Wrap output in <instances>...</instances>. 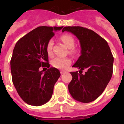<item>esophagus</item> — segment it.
I'll use <instances>...</instances> for the list:
<instances>
[{
  "label": "esophagus",
  "instance_id": "esophagus-1",
  "mask_svg": "<svg viewBox=\"0 0 124 124\" xmlns=\"http://www.w3.org/2000/svg\"><path fill=\"white\" fill-rule=\"evenodd\" d=\"M64 73H65V72L63 71H60V74H61V75H63V74H64Z\"/></svg>",
  "mask_w": 124,
  "mask_h": 124
}]
</instances>
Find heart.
Instances as JSON below:
<instances>
[{
	"instance_id": "1",
	"label": "heart",
	"mask_w": 124,
	"mask_h": 124,
	"mask_svg": "<svg viewBox=\"0 0 124 124\" xmlns=\"http://www.w3.org/2000/svg\"><path fill=\"white\" fill-rule=\"evenodd\" d=\"M60 40L68 48H70L69 52L71 54H75L77 51L73 47L75 46V42L74 38L71 35H68V34L63 35L60 37ZM53 42L52 40H50L47 44L46 52L49 56L53 55ZM71 64V60L69 57H56L51 62L53 67L61 70H66Z\"/></svg>"
}]
</instances>
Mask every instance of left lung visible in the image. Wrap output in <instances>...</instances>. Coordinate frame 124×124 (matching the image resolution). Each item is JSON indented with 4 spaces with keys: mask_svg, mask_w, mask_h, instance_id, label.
<instances>
[{
    "mask_svg": "<svg viewBox=\"0 0 124 124\" xmlns=\"http://www.w3.org/2000/svg\"><path fill=\"white\" fill-rule=\"evenodd\" d=\"M68 31L79 40L81 55L73 67L80 69L71 72L72 78L68 89L75 100L89 103L102 94L111 78L114 58L108 42L92 30L80 26H67ZM86 69L84 75L82 70ZM81 73H80V72Z\"/></svg>",
    "mask_w": 124,
    "mask_h": 124,
    "instance_id": "1",
    "label": "left lung"
}]
</instances>
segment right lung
I'll list each match as a JSON object with an SVG mask.
<instances>
[{
    "mask_svg": "<svg viewBox=\"0 0 124 124\" xmlns=\"http://www.w3.org/2000/svg\"><path fill=\"white\" fill-rule=\"evenodd\" d=\"M62 27L40 26L22 37L15 44L11 59V72L15 87L24 102L40 106L50 100L59 70L49 68L46 46ZM42 66L48 70L43 73Z\"/></svg>",
    "mask_w": 124,
    "mask_h": 124,
    "instance_id": "1",
    "label": "right lung"
}]
</instances>
